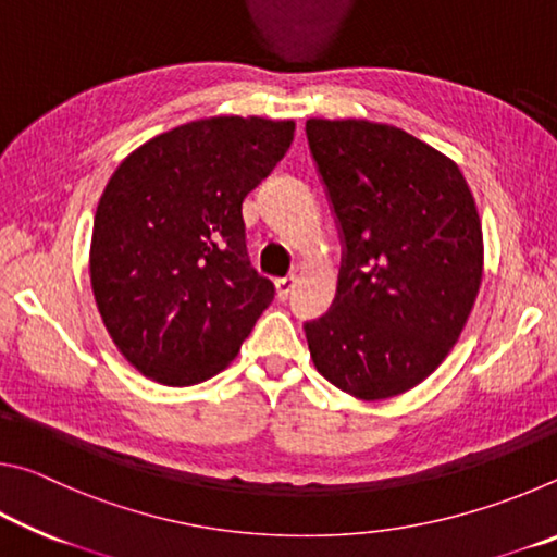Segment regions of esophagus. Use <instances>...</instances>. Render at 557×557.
I'll return each instance as SVG.
<instances>
[{"label": "esophagus", "instance_id": "1", "mask_svg": "<svg viewBox=\"0 0 557 557\" xmlns=\"http://www.w3.org/2000/svg\"><path fill=\"white\" fill-rule=\"evenodd\" d=\"M295 282H297V277H295V275H287V277H277V280H275V287H277V297H280V299H287V297H289V292H292V287H295Z\"/></svg>", "mask_w": 557, "mask_h": 557}]
</instances>
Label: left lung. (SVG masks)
<instances>
[{"instance_id":"1","label":"left lung","mask_w":557,"mask_h":557,"mask_svg":"<svg viewBox=\"0 0 557 557\" xmlns=\"http://www.w3.org/2000/svg\"><path fill=\"white\" fill-rule=\"evenodd\" d=\"M344 238L336 299L305 324L317 371L358 400L414 388L445 361L484 275L482 221L449 157L371 120H307Z\"/></svg>"}]
</instances>
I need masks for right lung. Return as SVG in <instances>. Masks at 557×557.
Masks as SVG:
<instances>
[{"instance_id":"add662e5","label":"right lung","mask_w":557,"mask_h":557,"mask_svg":"<svg viewBox=\"0 0 557 557\" xmlns=\"http://www.w3.org/2000/svg\"><path fill=\"white\" fill-rule=\"evenodd\" d=\"M292 137V120H194L137 147L110 176L90 285L110 338L147 379L209 381L275 299L248 260L240 209Z\"/></svg>"}]
</instances>
